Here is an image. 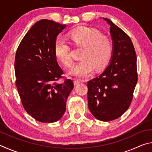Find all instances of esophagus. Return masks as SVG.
<instances>
[{
    "label": "esophagus",
    "mask_w": 152,
    "mask_h": 152,
    "mask_svg": "<svg viewBox=\"0 0 152 152\" xmlns=\"http://www.w3.org/2000/svg\"><path fill=\"white\" fill-rule=\"evenodd\" d=\"M80 82H81V80H78V79H74V85H77V84H79Z\"/></svg>",
    "instance_id": "esophagus-1"
}]
</instances>
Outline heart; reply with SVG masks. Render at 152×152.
Listing matches in <instances>:
<instances>
[{"instance_id":"b5f03b06","label":"heart","mask_w":152,"mask_h":152,"mask_svg":"<svg viewBox=\"0 0 152 152\" xmlns=\"http://www.w3.org/2000/svg\"><path fill=\"white\" fill-rule=\"evenodd\" d=\"M70 37L76 45L82 46L80 56L82 58L69 71L71 75L85 77L93 72L107 65L111 57L113 43L106 35H101L99 31L88 27H80L70 33ZM56 58L65 66H70L73 63L71 49L65 39L58 37L54 43Z\"/></svg>"}]
</instances>
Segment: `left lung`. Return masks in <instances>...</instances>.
I'll return each instance as SVG.
<instances>
[{
  "label": "left lung",
  "instance_id": "1",
  "mask_svg": "<svg viewBox=\"0 0 152 152\" xmlns=\"http://www.w3.org/2000/svg\"><path fill=\"white\" fill-rule=\"evenodd\" d=\"M110 25L113 52L109 65L101 75L87 82L90 111L102 121L120 117L129 107L137 82V56L129 36L103 18Z\"/></svg>",
  "mask_w": 152,
  "mask_h": 152
}]
</instances>
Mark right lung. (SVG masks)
I'll return each mask as SVG.
<instances>
[{
	"instance_id": "1",
	"label": "right lung",
	"mask_w": 152,
	"mask_h": 152,
	"mask_svg": "<svg viewBox=\"0 0 152 152\" xmlns=\"http://www.w3.org/2000/svg\"><path fill=\"white\" fill-rule=\"evenodd\" d=\"M66 26L51 20H39L23 38L15 55V83L23 107L42 123L61 119L74 88L73 81L62 76L54 52L56 37ZM61 78L64 82L58 83Z\"/></svg>"
}]
</instances>
